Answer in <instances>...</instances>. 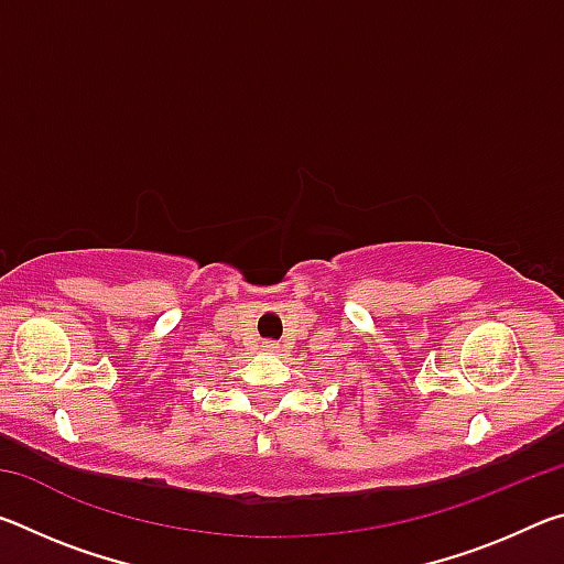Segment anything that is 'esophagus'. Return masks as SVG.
<instances>
[{"label":"esophagus","instance_id":"1","mask_svg":"<svg viewBox=\"0 0 564 564\" xmlns=\"http://www.w3.org/2000/svg\"><path fill=\"white\" fill-rule=\"evenodd\" d=\"M261 350L263 352H275V350H279V346H275V343H271V340H265V343H261Z\"/></svg>","mask_w":564,"mask_h":564}]
</instances>
